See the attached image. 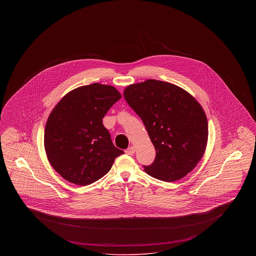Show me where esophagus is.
<instances>
[{"instance_id":"34e87169","label":"esophagus","mask_w":256,"mask_h":256,"mask_svg":"<svg viewBox=\"0 0 256 256\" xmlns=\"http://www.w3.org/2000/svg\"><path fill=\"white\" fill-rule=\"evenodd\" d=\"M134 152H135V148L134 146H130L126 150V154H128V156H132Z\"/></svg>"}]
</instances>
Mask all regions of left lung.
Instances as JSON below:
<instances>
[{
  "mask_svg": "<svg viewBox=\"0 0 256 256\" xmlns=\"http://www.w3.org/2000/svg\"><path fill=\"white\" fill-rule=\"evenodd\" d=\"M128 106L142 119L156 156L145 172L159 180H178L194 170L208 139L206 115L195 98L178 86L148 80L124 90Z\"/></svg>",
  "mask_w": 256,
  "mask_h": 256,
  "instance_id": "8db88e82",
  "label": "left lung"
}]
</instances>
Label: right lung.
<instances>
[{
  "label": "right lung",
  "mask_w": 256,
  "mask_h": 256,
  "mask_svg": "<svg viewBox=\"0 0 256 256\" xmlns=\"http://www.w3.org/2000/svg\"><path fill=\"white\" fill-rule=\"evenodd\" d=\"M122 98L111 86L93 84L66 94L50 112L44 146L52 167L69 182L86 186L110 172L124 154L113 145L102 118Z\"/></svg>",
  "instance_id": "1"
}]
</instances>
